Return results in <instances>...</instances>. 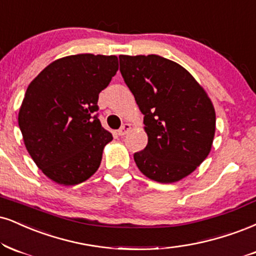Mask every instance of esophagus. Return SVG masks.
Instances as JSON below:
<instances>
[{
  "instance_id": "obj_1",
  "label": "esophagus",
  "mask_w": 256,
  "mask_h": 256,
  "mask_svg": "<svg viewBox=\"0 0 256 256\" xmlns=\"http://www.w3.org/2000/svg\"><path fill=\"white\" fill-rule=\"evenodd\" d=\"M130 130H131V125L130 124H124L118 130V134H119V136H125L126 134H128V131H130Z\"/></svg>"
}]
</instances>
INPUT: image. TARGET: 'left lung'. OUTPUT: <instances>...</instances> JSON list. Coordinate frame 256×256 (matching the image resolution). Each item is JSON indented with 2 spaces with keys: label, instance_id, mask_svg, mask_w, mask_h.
Listing matches in <instances>:
<instances>
[{
  "label": "left lung",
  "instance_id": "8db88e82",
  "mask_svg": "<svg viewBox=\"0 0 256 256\" xmlns=\"http://www.w3.org/2000/svg\"><path fill=\"white\" fill-rule=\"evenodd\" d=\"M120 72L144 114L148 144L134 158L146 178L170 184L208 158L216 130L214 104L180 64L158 54L119 56Z\"/></svg>",
  "mask_w": 256,
  "mask_h": 256
}]
</instances>
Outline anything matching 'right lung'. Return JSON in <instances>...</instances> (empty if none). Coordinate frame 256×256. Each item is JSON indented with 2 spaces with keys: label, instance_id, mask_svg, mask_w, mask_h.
<instances>
[{
  "label": "right lung",
  "instance_id": "1",
  "mask_svg": "<svg viewBox=\"0 0 256 256\" xmlns=\"http://www.w3.org/2000/svg\"><path fill=\"white\" fill-rule=\"evenodd\" d=\"M116 72V56L74 54L52 62L30 83L20 130L30 158L54 182L81 184L100 167L113 137L95 112L98 94Z\"/></svg>",
  "mask_w": 256,
  "mask_h": 256
}]
</instances>
